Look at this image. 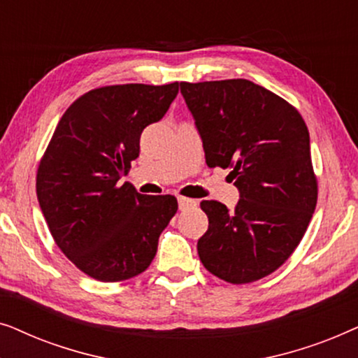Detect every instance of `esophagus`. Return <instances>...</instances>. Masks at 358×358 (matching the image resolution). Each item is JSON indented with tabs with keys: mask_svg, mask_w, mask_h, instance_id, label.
<instances>
[{
	"mask_svg": "<svg viewBox=\"0 0 358 358\" xmlns=\"http://www.w3.org/2000/svg\"><path fill=\"white\" fill-rule=\"evenodd\" d=\"M178 202H179V210H189V208L197 207V202H195L194 199L179 197V199H178Z\"/></svg>",
	"mask_w": 358,
	"mask_h": 358,
	"instance_id": "obj_1",
	"label": "esophagus"
}]
</instances>
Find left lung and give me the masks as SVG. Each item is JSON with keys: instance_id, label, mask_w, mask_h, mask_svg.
I'll list each match as a JSON object with an SVG mask.
<instances>
[{"instance_id": "obj_1", "label": "left lung", "mask_w": 358, "mask_h": 358, "mask_svg": "<svg viewBox=\"0 0 358 358\" xmlns=\"http://www.w3.org/2000/svg\"><path fill=\"white\" fill-rule=\"evenodd\" d=\"M208 168L229 169L239 202L200 207L203 267L234 285L271 275L305 236L317 202L310 134L290 102L248 80L180 83Z\"/></svg>"}]
</instances>
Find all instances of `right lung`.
<instances>
[{
    "label": "right lung",
    "mask_w": 358,
    "mask_h": 358,
    "mask_svg": "<svg viewBox=\"0 0 358 358\" xmlns=\"http://www.w3.org/2000/svg\"><path fill=\"white\" fill-rule=\"evenodd\" d=\"M178 92V81L91 90L68 107L41 158L36 189L47 227L62 252L96 280L145 272L178 212L174 195L120 184L138 158L141 131L163 119Z\"/></svg>",
    "instance_id": "add662e5"
}]
</instances>
